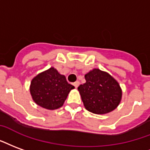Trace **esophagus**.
Returning <instances> with one entry per match:
<instances>
[{
    "label": "esophagus",
    "mask_w": 150,
    "mask_h": 150,
    "mask_svg": "<svg viewBox=\"0 0 150 150\" xmlns=\"http://www.w3.org/2000/svg\"><path fill=\"white\" fill-rule=\"evenodd\" d=\"M73 85L75 86V88H77V87L79 86V81H76V82H75V83H73Z\"/></svg>",
    "instance_id": "obj_1"
}]
</instances>
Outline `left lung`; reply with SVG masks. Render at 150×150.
Here are the masks:
<instances>
[{"instance_id": "8db88e82", "label": "left lung", "mask_w": 150, "mask_h": 150, "mask_svg": "<svg viewBox=\"0 0 150 150\" xmlns=\"http://www.w3.org/2000/svg\"><path fill=\"white\" fill-rule=\"evenodd\" d=\"M86 83L78 87L84 106L88 111L103 115L114 110L122 98V90L112 76L99 69L85 75Z\"/></svg>"}]
</instances>
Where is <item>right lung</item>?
Returning a JSON list of instances; mask_svg holds the SVG:
<instances>
[{"label":"right lung","instance_id":"right-lung-1","mask_svg":"<svg viewBox=\"0 0 150 150\" xmlns=\"http://www.w3.org/2000/svg\"><path fill=\"white\" fill-rule=\"evenodd\" d=\"M66 77L51 67L36 75L31 83L30 92L37 105L47 110L58 109L63 106L71 90Z\"/></svg>","mask_w":150,"mask_h":150}]
</instances>
